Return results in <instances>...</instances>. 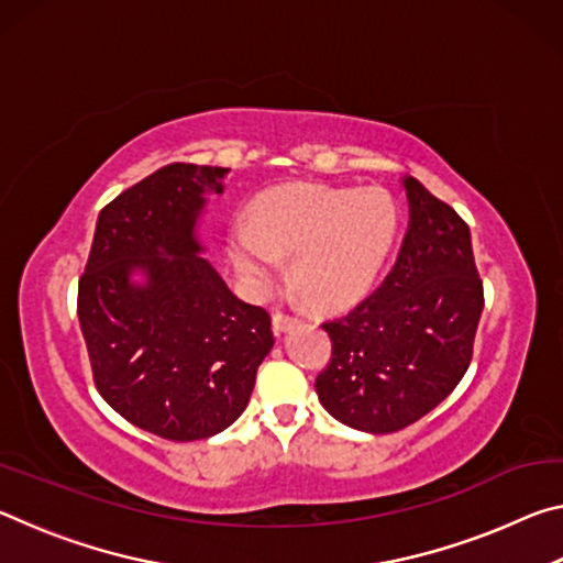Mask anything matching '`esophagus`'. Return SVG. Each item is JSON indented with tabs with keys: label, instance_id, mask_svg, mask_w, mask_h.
I'll return each instance as SVG.
<instances>
[{
	"label": "esophagus",
	"instance_id": "34e87169",
	"mask_svg": "<svg viewBox=\"0 0 563 563\" xmlns=\"http://www.w3.org/2000/svg\"><path fill=\"white\" fill-rule=\"evenodd\" d=\"M295 325H298V318L283 316V312H275V316H273V332H275V335H283V332H288Z\"/></svg>",
	"mask_w": 563,
	"mask_h": 563
}]
</instances>
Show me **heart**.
I'll use <instances>...</instances> for the list:
<instances>
[{
	"mask_svg": "<svg viewBox=\"0 0 563 563\" xmlns=\"http://www.w3.org/2000/svg\"><path fill=\"white\" fill-rule=\"evenodd\" d=\"M399 203L383 186L285 184L255 196L231 261L247 288L268 290L290 261V280L316 310H345L375 288L399 235Z\"/></svg>",
	"mask_w": 563,
	"mask_h": 563,
	"instance_id": "obj_1",
	"label": "heart"
}]
</instances>
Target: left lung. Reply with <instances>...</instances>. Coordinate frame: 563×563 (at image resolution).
Listing matches in <instances>:
<instances>
[{"mask_svg": "<svg viewBox=\"0 0 563 563\" xmlns=\"http://www.w3.org/2000/svg\"><path fill=\"white\" fill-rule=\"evenodd\" d=\"M409 223L393 271L347 316L328 320L320 405L352 430L389 434L460 385L484 310L472 233L454 208L405 176Z\"/></svg>", "mask_w": 563, "mask_h": 563, "instance_id": "1", "label": "left lung"}]
</instances>
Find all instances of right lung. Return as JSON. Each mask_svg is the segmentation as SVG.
Returning a JSON list of instances; mask_svg holds the SVG:
<instances>
[{"label":"right lung","instance_id":"add662e5","mask_svg":"<svg viewBox=\"0 0 563 563\" xmlns=\"http://www.w3.org/2000/svg\"><path fill=\"white\" fill-rule=\"evenodd\" d=\"M228 170L168 164L123 190L99 213L79 280L101 397L170 442L231 427L275 342L268 312L235 298L203 255L208 201Z\"/></svg>","mask_w":563,"mask_h":563}]
</instances>
